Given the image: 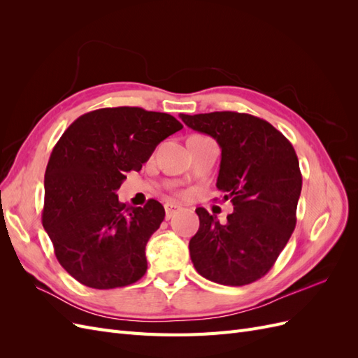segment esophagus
<instances>
[{
	"label": "esophagus",
	"mask_w": 358,
	"mask_h": 358,
	"mask_svg": "<svg viewBox=\"0 0 358 358\" xmlns=\"http://www.w3.org/2000/svg\"><path fill=\"white\" fill-rule=\"evenodd\" d=\"M164 209H166V218L169 220V218H171L173 215L178 213L182 208H180L179 204H176V203H166L164 204Z\"/></svg>",
	"instance_id": "1"
}]
</instances>
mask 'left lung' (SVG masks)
<instances>
[{
    "mask_svg": "<svg viewBox=\"0 0 358 358\" xmlns=\"http://www.w3.org/2000/svg\"><path fill=\"white\" fill-rule=\"evenodd\" d=\"M194 131L221 148L216 188L234 206L221 224L203 208L189 241L197 272L221 285L241 287L263 278L294 231L301 173L292 145L264 119L237 112L179 115Z\"/></svg>",
    "mask_w": 358,
    "mask_h": 358,
    "instance_id": "obj_1",
    "label": "left lung"
}]
</instances>
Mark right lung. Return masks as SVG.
Returning a JSON list of instances; mask_svg holds the SVG:
<instances>
[{"label": "right lung", "mask_w": 358, "mask_h": 358, "mask_svg": "<svg viewBox=\"0 0 358 358\" xmlns=\"http://www.w3.org/2000/svg\"><path fill=\"white\" fill-rule=\"evenodd\" d=\"M179 129L169 113L109 107L82 115L58 140L45 173L43 227L59 264L80 284L110 289L146 273L145 248L164 208L154 199L127 206L116 191Z\"/></svg>", "instance_id": "1"}]
</instances>
